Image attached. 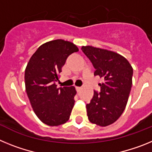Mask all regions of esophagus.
I'll return each mask as SVG.
<instances>
[{
	"mask_svg": "<svg viewBox=\"0 0 152 152\" xmlns=\"http://www.w3.org/2000/svg\"><path fill=\"white\" fill-rule=\"evenodd\" d=\"M75 89H76V91H77V92H79V91L81 90V88H80V87H75Z\"/></svg>",
	"mask_w": 152,
	"mask_h": 152,
	"instance_id": "esophagus-1",
	"label": "esophagus"
}]
</instances>
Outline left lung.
I'll list each match as a JSON object with an SVG mask.
<instances>
[{"instance_id":"left-lung-1","label":"left lung","mask_w":152,"mask_h":152,"mask_svg":"<svg viewBox=\"0 0 152 152\" xmlns=\"http://www.w3.org/2000/svg\"><path fill=\"white\" fill-rule=\"evenodd\" d=\"M96 69L94 75L103 77L100 92L94 91L86 105L88 119L100 126H107L120 117L128 102L132 84L133 69L121 55L91 45L81 47Z\"/></svg>"}]
</instances>
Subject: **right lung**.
Instances as JSON below:
<instances>
[{
  "instance_id": "1",
  "label": "right lung",
  "mask_w": 152,
  "mask_h": 152,
  "mask_svg": "<svg viewBox=\"0 0 152 152\" xmlns=\"http://www.w3.org/2000/svg\"><path fill=\"white\" fill-rule=\"evenodd\" d=\"M78 50L71 42L52 40L40 45L26 65V94L37 117L48 126H58L69 119L77 91L74 86L58 88L56 81L67 58Z\"/></svg>"
}]
</instances>
